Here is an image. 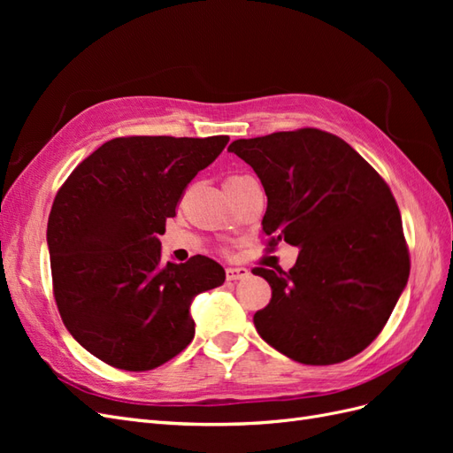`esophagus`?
Segmentation results:
<instances>
[{
	"label": "esophagus",
	"instance_id": "34e87169",
	"mask_svg": "<svg viewBox=\"0 0 453 453\" xmlns=\"http://www.w3.org/2000/svg\"><path fill=\"white\" fill-rule=\"evenodd\" d=\"M250 270L243 266H230L226 268V280L228 281H238V280H248L250 278Z\"/></svg>",
	"mask_w": 453,
	"mask_h": 453
}]
</instances>
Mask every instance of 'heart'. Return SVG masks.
Wrapping results in <instances>:
<instances>
[{
	"instance_id": "heart-1",
	"label": "heart",
	"mask_w": 453,
	"mask_h": 453,
	"mask_svg": "<svg viewBox=\"0 0 453 453\" xmlns=\"http://www.w3.org/2000/svg\"><path fill=\"white\" fill-rule=\"evenodd\" d=\"M238 177H242V175H230V177H228V180H226V181H232V180H238Z\"/></svg>"
}]
</instances>
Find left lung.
<instances>
[{
  "instance_id": "obj_1",
  "label": "left lung",
  "mask_w": 453,
  "mask_h": 453,
  "mask_svg": "<svg viewBox=\"0 0 453 453\" xmlns=\"http://www.w3.org/2000/svg\"><path fill=\"white\" fill-rule=\"evenodd\" d=\"M230 153L268 198V245L300 248L295 266L255 268L272 300L253 318L273 349L304 365H334L372 342L404 291L410 258L388 183L338 135L318 128L236 140Z\"/></svg>"
}]
</instances>
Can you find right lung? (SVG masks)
Here are the masks:
<instances>
[{
  "instance_id": "1",
  "label": "right lung",
  "mask_w": 453,
  "mask_h": 453,
  "mask_svg": "<svg viewBox=\"0 0 453 453\" xmlns=\"http://www.w3.org/2000/svg\"><path fill=\"white\" fill-rule=\"evenodd\" d=\"M226 143L228 135L115 138L60 187L47 225L54 298L94 357L142 372L190 344V304L223 285L225 268L202 255L162 263L158 234L185 187Z\"/></svg>"
}]
</instances>
